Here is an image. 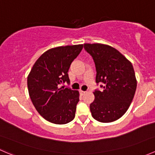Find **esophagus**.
Listing matches in <instances>:
<instances>
[{"label": "esophagus", "mask_w": 155, "mask_h": 155, "mask_svg": "<svg viewBox=\"0 0 155 155\" xmlns=\"http://www.w3.org/2000/svg\"><path fill=\"white\" fill-rule=\"evenodd\" d=\"M79 92H80V94H81V95H84V94H85V92H86V91H84L80 90V91H79Z\"/></svg>", "instance_id": "34e87169"}]
</instances>
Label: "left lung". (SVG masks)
Returning <instances> with one entry per match:
<instances>
[{"label":"left lung","instance_id":"8db88e82","mask_svg":"<svg viewBox=\"0 0 155 155\" xmlns=\"http://www.w3.org/2000/svg\"><path fill=\"white\" fill-rule=\"evenodd\" d=\"M93 58L96 68V83L104 91L96 89L95 99L90 104L93 118L103 123L116 121L127 112L134 99L137 79L130 62L115 48L107 45L84 44Z\"/></svg>","mask_w":155,"mask_h":155}]
</instances>
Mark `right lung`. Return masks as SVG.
<instances>
[{"label": "right lung", "mask_w": 155, "mask_h": 155, "mask_svg": "<svg viewBox=\"0 0 155 155\" xmlns=\"http://www.w3.org/2000/svg\"><path fill=\"white\" fill-rule=\"evenodd\" d=\"M83 45L59 46L43 53L28 76V88L33 104L46 121L64 124L75 118L79 94L70 87L68 70Z\"/></svg>", "instance_id": "1"}]
</instances>
